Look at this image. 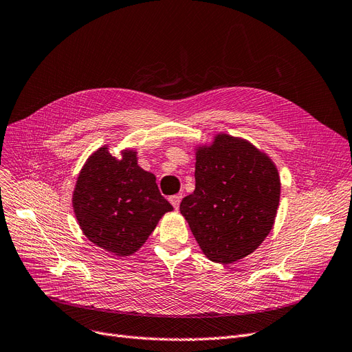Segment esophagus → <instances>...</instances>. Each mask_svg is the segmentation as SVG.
Masks as SVG:
<instances>
[{
	"label": "esophagus",
	"mask_w": 352,
	"mask_h": 352,
	"mask_svg": "<svg viewBox=\"0 0 352 352\" xmlns=\"http://www.w3.org/2000/svg\"><path fill=\"white\" fill-rule=\"evenodd\" d=\"M168 201H170V204L175 206V209H177L179 205H180V201H182V193L170 196V198H168Z\"/></svg>",
	"instance_id": "obj_1"
}]
</instances>
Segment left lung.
<instances>
[{"mask_svg": "<svg viewBox=\"0 0 352 352\" xmlns=\"http://www.w3.org/2000/svg\"><path fill=\"white\" fill-rule=\"evenodd\" d=\"M280 201L278 172L265 153L244 138L218 134L196 148L195 190L182 199L204 254L230 264L257 250L273 228Z\"/></svg>", "mask_w": 352, "mask_h": 352, "instance_id": "8db88e82", "label": "left lung"}]
</instances>
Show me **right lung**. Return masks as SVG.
I'll return each instance as SVG.
<instances>
[{
    "instance_id": "1",
    "label": "right lung",
    "mask_w": 352,
    "mask_h": 352,
    "mask_svg": "<svg viewBox=\"0 0 352 352\" xmlns=\"http://www.w3.org/2000/svg\"><path fill=\"white\" fill-rule=\"evenodd\" d=\"M121 159L98 148L87 160L74 190V210L89 241L116 256H131L173 206L159 192L156 176L137 164L135 151Z\"/></svg>"
}]
</instances>
